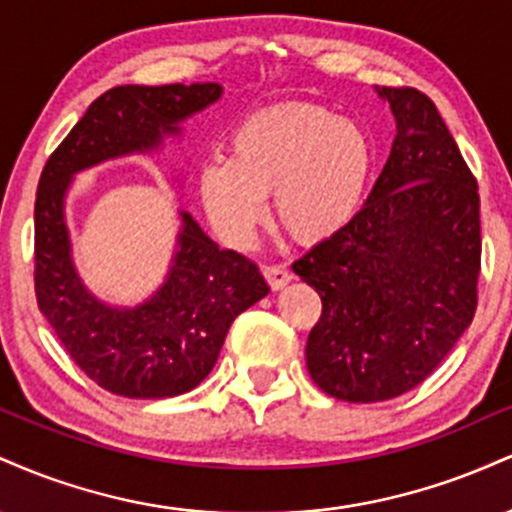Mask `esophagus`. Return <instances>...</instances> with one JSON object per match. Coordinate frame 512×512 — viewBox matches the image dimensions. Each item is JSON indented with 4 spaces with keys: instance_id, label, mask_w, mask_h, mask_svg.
Segmentation results:
<instances>
[{
    "instance_id": "34e87169",
    "label": "esophagus",
    "mask_w": 512,
    "mask_h": 512,
    "mask_svg": "<svg viewBox=\"0 0 512 512\" xmlns=\"http://www.w3.org/2000/svg\"><path fill=\"white\" fill-rule=\"evenodd\" d=\"M262 274L264 279H267V284L272 286V291L284 289V286L293 279V274L286 267H281V264H269V267L262 269Z\"/></svg>"
}]
</instances>
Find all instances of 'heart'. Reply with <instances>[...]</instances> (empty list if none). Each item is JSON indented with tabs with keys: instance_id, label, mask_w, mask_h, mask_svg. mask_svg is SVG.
Wrapping results in <instances>:
<instances>
[{
	"instance_id": "1",
	"label": "heart",
	"mask_w": 512,
	"mask_h": 512,
	"mask_svg": "<svg viewBox=\"0 0 512 512\" xmlns=\"http://www.w3.org/2000/svg\"><path fill=\"white\" fill-rule=\"evenodd\" d=\"M231 156L199 168L204 214L228 245H245L272 195L274 219L298 243L317 245L356 219L373 180L375 144L361 122L313 103L245 117Z\"/></svg>"
}]
</instances>
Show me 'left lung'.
<instances>
[{
    "label": "left lung",
    "mask_w": 512,
    "mask_h": 512,
    "mask_svg": "<svg viewBox=\"0 0 512 512\" xmlns=\"http://www.w3.org/2000/svg\"><path fill=\"white\" fill-rule=\"evenodd\" d=\"M395 142L356 219L293 262L320 293L310 378L344 402L414 390L472 325L481 262L477 180L414 88H380Z\"/></svg>",
    "instance_id": "obj_1"
}]
</instances>
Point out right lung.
<instances>
[{"label": "right lung", "mask_w": 512, "mask_h": 512, "mask_svg": "<svg viewBox=\"0 0 512 512\" xmlns=\"http://www.w3.org/2000/svg\"><path fill=\"white\" fill-rule=\"evenodd\" d=\"M223 96L204 84L115 86L88 105L45 163L35 197V296L67 354L93 383L120 397L163 399L202 383L233 320L269 293L248 257L221 250L190 211L163 281L144 301L110 303L81 279L67 223L76 175L129 156L161 154L185 122ZM182 187L180 175L173 178Z\"/></svg>", "instance_id": "1"}]
</instances>
